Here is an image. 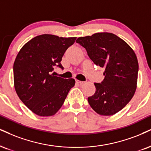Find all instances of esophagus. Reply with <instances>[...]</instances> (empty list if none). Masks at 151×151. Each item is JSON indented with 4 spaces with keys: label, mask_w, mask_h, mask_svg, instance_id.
<instances>
[{
    "label": "esophagus",
    "mask_w": 151,
    "mask_h": 151,
    "mask_svg": "<svg viewBox=\"0 0 151 151\" xmlns=\"http://www.w3.org/2000/svg\"><path fill=\"white\" fill-rule=\"evenodd\" d=\"M76 83H79V84H83V83H85L84 81H78V80H76Z\"/></svg>",
    "instance_id": "1"
}]
</instances>
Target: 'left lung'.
Wrapping results in <instances>:
<instances>
[{
  "label": "left lung",
  "instance_id": "obj_1",
  "mask_svg": "<svg viewBox=\"0 0 151 151\" xmlns=\"http://www.w3.org/2000/svg\"><path fill=\"white\" fill-rule=\"evenodd\" d=\"M76 42L86 50L94 64L104 68V79L94 83L89 96L90 106L101 115H112L129 103L137 88L139 64L134 52L122 39L111 33L80 37Z\"/></svg>",
  "mask_w": 151,
  "mask_h": 151
}]
</instances>
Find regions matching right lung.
Returning a JSON list of instances; mask_svg holds the SVG:
<instances>
[{
  "label": "right lung",
  "instance_id": "right-lung-1",
  "mask_svg": "<svg viewBox=\"0 0 151 151\" xmlns=\"http://www.w3.org/2000/svg\"><path fill=\"white\" fill-rule=\"evenodd\" d=\"M76 37L38 36L19 52L13 66L14 88L21 101L39 116L55 115L62 106L76 81L55 76V67L64 69L61 59Z\"/></svg>",
  "mask_w": 151,
  "mask_h": 151
}]
</instances>
